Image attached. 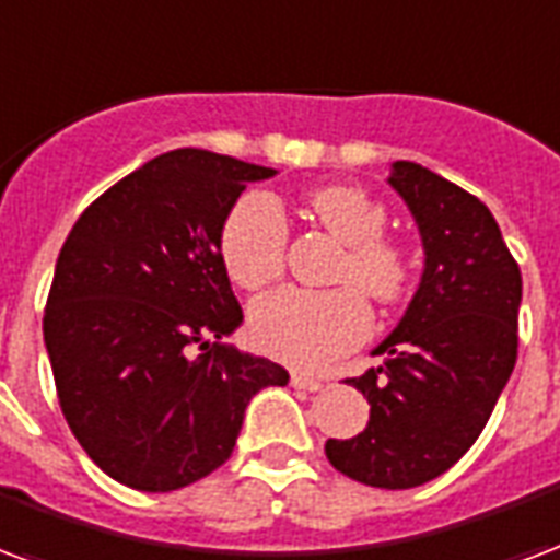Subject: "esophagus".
<instances>
[{
	"label": "esophagus",
	"instance_id": "1",
	"mask_svg": "<svg viewBox=\"0 0 560 560\" xmlns=\"http://www.w3.org/2000/svg\"><path fill=\"white\" fill-rule=\"evenodd\" d=\"M291 385L293 388H300V392H320L323 388L320 380H314V376L305 374H291Z\"/></svg>",
	"mask_w": 560,
	"mask_h": 560
}]
</instances>
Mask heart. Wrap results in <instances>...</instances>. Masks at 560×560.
<instances>
[{
	"label": "heart",
	"mask_w": 560,
	"mask_h": 560,
	"mask_svg": "<svg viewBox=\"0 0 560 560\" xmlns=\"http://www.w3.org/2000/svg\"><path fill=\"white\" fill-rule=\"evenodd\" d=\"M308 210L347 246L341 281H355L376 300H395L407 281V260L380 234L385 210L353 186H323ZM222 260L231 279L258 291L284 269L288 217L269 192H246L222 225ZM371 308L355 288L302 291L281 288L248 308V335L258 350L296 368H326L371 335Z\"/></svg>",
	"instance_id": "1"
}]
</instances>
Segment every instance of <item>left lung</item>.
Segmentation results:
<instances>
[{
    "label": "left lung",
    "mask_w": 560,
    "mask_h": 560,
    "mask_svg": "<svg viewBox=\"0 0 560 560\" xmlns=\"http://www.w3.org/2000/svg\"><path fill=\"white\" fill-rule=\"evenodd\" d=\"M385 184L404 198L424 248L407 312L374 350L383 364L350 380L371 421L329 439L347 478L412 490L448 471L487 428L516 364L523 276L490 207L418 163L397 160Z\"/></svg>",
    "instance_id": "obj_1"
}]
</instances>
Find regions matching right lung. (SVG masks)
<instances>
[{
  "instance_id": "1",
  "label": "right lung",
  "mask_w": 560,
  "mask_h": 560,
  "mask_svg": "<svg viewBox=\"0 0 560 560\" xmlns=\"http://www.w3.org/2000/svg\"><path fill=\"white\" fill-rule=\"evenodd\" d=\"M279 172L222 153H160L77 219L56 260L44 343L61 412L124 487L172 492L219 469L252 397L288 371L225 343L243 308L222 225Z\"/></svg>"
}]
</instances>
